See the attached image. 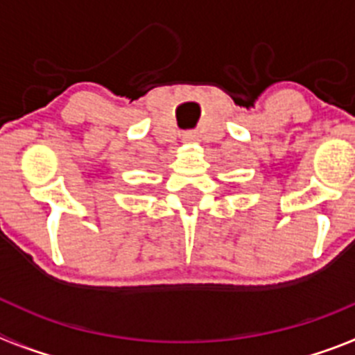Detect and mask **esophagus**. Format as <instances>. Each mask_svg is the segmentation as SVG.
<instances>
[{
    "mask_svg": "<svg viewBox=\"0 0 355 355\" xmlns=\"http://www.w3.org/2000/svg\"><path fill=\"white\" fill-rule=\"evenodd\" d=\"M197 140H199V137H197V133H193V131H188V133L183 135L184 144H196Z\"/></svg>",
    "mask_w": 355,
    "mask_h": 355,
    "instance_id": "esophagus-1",
    "label": "esophagus"
}]
</instances>
